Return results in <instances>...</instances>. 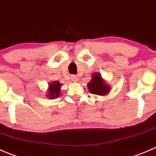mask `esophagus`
Returning a JSON list of instances; mask_svg holds the SVG:
<instances>
[{"instance_id": "1", "label": "esophagus", "mask_w": 156, "mask_h": 156, "mask_svg": "<svg viewBox=\"0 0 156 156\" xmlns=\"http://www.w3.org/2000/svg\"><path fill=\"white\" fill-rule=\"evenodd\" d=\"M71 80L73 82H77L79 81V78L75 75H72L71 76Z\"/></svg>"}]
</instances>
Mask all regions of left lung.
<instances>
[{
  "instance_id": "left-lung-1",
  "label": "left lung",
  "mask_w": 156,
  "mask_h": 156,
  "mask_svg": "<svg viewBox=\"0 0 156 156\" xmlns=\"http://www.w3.org/2000/svg\"><path fill=\"white\" fill-rule=\"evenodd\" d=\"M88 89L91 93L98 95H105L110 92V86H108L101 76L98 73L92 74V80L88 83Z\"/></svg>"
}]
</instances>
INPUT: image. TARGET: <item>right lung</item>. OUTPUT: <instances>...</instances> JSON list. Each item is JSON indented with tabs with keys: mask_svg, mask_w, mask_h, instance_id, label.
Wrapping results in <instances>:
<instances>
[{
	"mask_svg": "<svg viewBox=\"0 0 156 156\" xmlns=\"http://www.w3.org/2000/svg\"><path fill=\"white\" fill-rule=\"evenodd\" d=\"M61 83L59 81H54L51 83H49L48 89L47 96L48 98H56L60 96L61 93Z\"/></svg>",
	"mask_w": 156,
	"mask_h": 156,
	"instance_id": "right-lung-1",
	"label": "right lung"
}]
</instances>
